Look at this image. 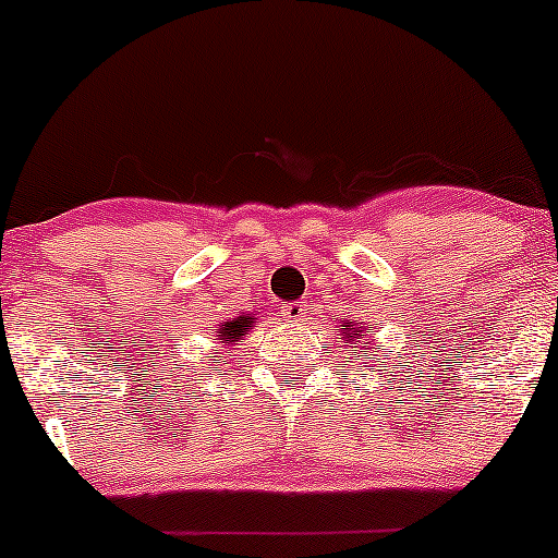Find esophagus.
I'll use <instances>...</instances> for the list:
<instances>
[{"label": "esophagus", "instance_id": "1", "mask_svg": "<svg viewBox=\"0 0 558 558\" xmlns=\"http://www.w3.org/2000/svg\"><path fill=\"white\" fill-rule=\"evenodd\" d=\"M305 314H308V305L303 301H295V303H287L284 308H281V316H284L290 325H298V322L305 319Z\"/></svg>", "mask_w": 558, "mask_h": 558}]
</instances>
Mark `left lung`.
Returning a JSON list of instances; mask_svg holds the SVG:
<instances>
[{
  "instance_id": "1",
  "label": "left lung",
  "mask_w": 558,
  "mask_h": 558,
  "mask_svg": "<svg viewBox=\"0 0 558 558\" xmlns=\"http://www.w3.org/2000/svg\"><path fill=\"white\" fill-rule=\"evenodd\" d=\"M364 335H367V327H364L359 319H345L343 325H340V343L349 345L353 353L367 349V343H364Z\"/></svg>"
}]
</instances>
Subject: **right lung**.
<instances>
[{
  "mask_svg": "<svg viewBox=\"0 0 558 558\" xmlns=\"http://www.w3.org/2000/svg\"><path fill=\"white\" fill-rule=\"evenodd\" d=\"M255 316L253 314H242V316H233V319H226L218 325V332H215V340L220 343V349L226 353L233 351V345H239L244 340V335L250 332L255 325Z\"/></svg>",
  "mask_w": 558,
  "mask_h": 558,
  "instance_id": "add662e5",
  "label": "right lung"
}]
</instances>
